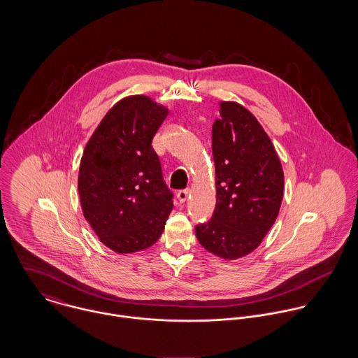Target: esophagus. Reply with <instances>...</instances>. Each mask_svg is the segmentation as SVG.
Wrapping results in <instances>:
<instances>
[{
	"mask_svg": "<svg viewBox=\"0 0 358 358\" xmlns=\"http://www.w3.org/2000/svg\"><path fill=\"white\" fill-rule=\"evenodd\" d=\"M189 194H190L189 190H180V192H178V200L180 203H185L189 199Z\"/></svg>",
	"mask_w": 358,
	"mask_h": 358,
	"instance_id": "34e87169",
	"label": "esophagus"
}]
</instances>
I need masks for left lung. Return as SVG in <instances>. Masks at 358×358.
Segmentation results:
<instances>
[{"instance_id": "8db88e82", "label": "left lung", "mask_w": 358, "mask_h": 358, "mask_svg": "<svg viewBox=\"0 0 358 358\" xmlns=\"http://www.w3.org/2000/svg\"><path fill=\"white\" fill-rule=\"evenodd\" d=\"M212 127L216 206L196 227L205 250L234 260L256 250L274 224L284 196V172L255 115L237 102H220Z\"/></svg>"}]
</instances>
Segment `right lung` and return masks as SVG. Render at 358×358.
Masks as SVG:
<instances>
[{"instance_id": "1", "label": "right lung", "mask_w": 358, "mask_h": 358, "mask_svg": "<svg viewBox=\"0 0 358 358\" xmlns=\"http://www.w3.org/2000/svg\"><path fill=\"white\" fill-rule=\"evenodd\" d=\"M168 113L146 95L121 99L106 113L81 157L78 194L84 217L117 254L152 247L172 210V193L152 146Z\"/></svg>"}]
</instances>
